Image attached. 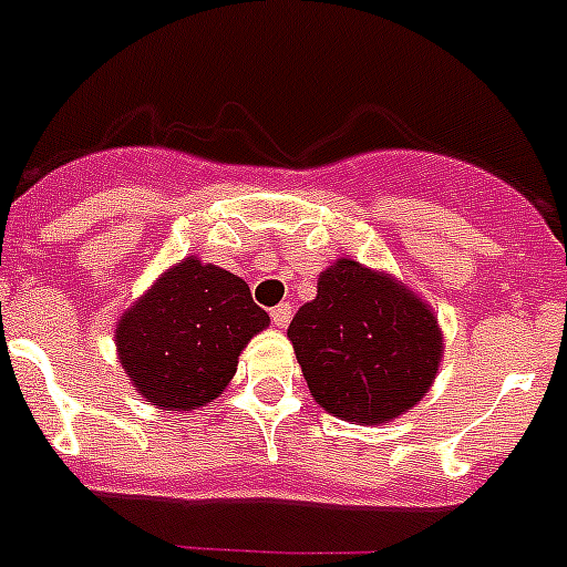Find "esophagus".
I'll return each mask as SVG.
<instances>
[{
    "mask_svg": "<svg viewBox=\"0 0 567 567\" xmlns=\"http://www.w3.org/2000/svg\"><path fill=\"white\" fill-rule=\"evenodd\" d=\"M290 313H293V310H290V305H277V308L271 310L274 324H277L279 330H285V327L290 324Z\"/></svg>",
    "mask_w": 567,
    "mask_h": 567,
    "instance_id": "esophagus-1",
    "label": "esophagus"
}]
</instances>
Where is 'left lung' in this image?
I'll use <instances>...</instances> for the list:
<instances>
[{
    "mask_svg": "<svg viewBox=\"0 0 567 567\" xmlns=\"http://www.w3.org/2000/svg\"><path fill=\"white\" fill-rule=\"evenodd\" d=\"M288 338L316 403L361 425L414 409L442 361L431 305L349 257L321 271L316 299L301 305Z\"/></svg>",
    "mask_w": 567,
    "mask_h": 567,
    "instance_id": "obj_1",
    "label": "left lung"
}]
</instances>
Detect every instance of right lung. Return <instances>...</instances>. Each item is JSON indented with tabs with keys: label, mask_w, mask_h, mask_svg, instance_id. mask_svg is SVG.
Masks as SVG:
<instances>
[{
	"label": "right lung",
	"mask_w": 567,
	"mask_h": 567,
	"mask_svg": "<svg viewBox=\"0 0 567 567\" xmlns=\"http://www.w3.org/2000/svg\"><path fill=\"white\" fill-rule=\"evenodd\" d=\"M268 324L240 277L187 257L125 310L116 355L145 403L193 411L220 396L246 343Z\"/></svg>",
	"instance_id": "1"
}]
</instances>
